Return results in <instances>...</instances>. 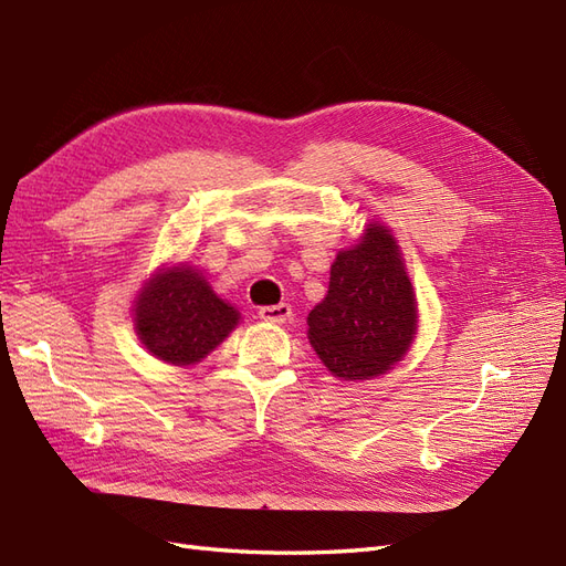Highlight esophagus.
<instances>
[{
    "label": "esophagus",
    "mask_w": 566,
    "mask_h": 566,
    "mask_svg": "<svg viewBox=\"0 0 566 566\" xmlns=\"http://www.w3.org/2000/svg\"><path fill=\"white\" fill-rule=\"evenodd\" d=\"M260 321L265 323H286L292 321V306L289 304H274V306H265L260 308Z\"/></svg>",
    "instance_id": "34e87169"
}]
</instances>
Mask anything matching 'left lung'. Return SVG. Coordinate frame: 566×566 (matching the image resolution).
Returning <instances> with one entry per match:
<instances>
[{"mask_svg":"<svg viewBox=\"0 0 566 566\" xmlns=\"http://www.w3.org/2000/svg\"><path fill=\"white\" fill-rule=\"evenodd\" d=\"M417 296L396 235L378 221L331 265L308 313V343L339 380H371L402 361L417 335Z\"/></svg>","mask_w":566,"mask_h":566,"instance_id":"1","label":"left lung"}]
</instances>
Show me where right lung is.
<instances>
[{
	"instance_id": "right-lung-1",
	"label": "right lung",
	"mask_w": 566,
	"mask_h": 566,
	"mask_svg": "<svg viewBox=\"0 0 566 566\" xmlns=\"http://www.w3.org/2000/svg\"><path fill=\"white\" fill-rule=\"evenodd\" d=\"M241 321L229 301L214 294L205 274L188 265H161L142 284L133 323L151 357L174 366H192L214 352Z\"/></svg>"
}]
</instances>
